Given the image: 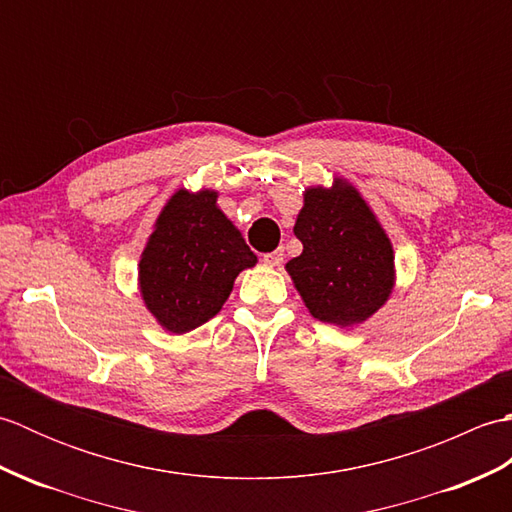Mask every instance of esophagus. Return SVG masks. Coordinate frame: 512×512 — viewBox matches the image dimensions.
Masks as SVG:
<instances>
[{"label":"esophagus","instance_id":"34e87169","mask_svg":"<svg viewBox=\"0 0 512 512\" xmlns=\"http://www.w3.org/2000/svg\"><path fill=\"white\" fill-rule=\"evenodd\" d=\"M264 264L270 268H279L281 264H284V250L277 248V250H273V253L264 255Z\"/></svg>","mask_w":512,"mask_h":512}]
</instances>
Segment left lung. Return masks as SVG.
I'll list each match as a JSON object with an SVG mask.
<instances>
[{
	"label": "left lung",
	"mask_w": 512,
	"mask_h": 512,
	"mask_svg": "<svg viewBox=\"0 0 512 512\" xmlns=\"http://www.w3.org/2000/svg\"><path fill=\"white\" fill-rule=\"evenodd\" d=\"M295 235L303 253L286 270L314 319L352 330L385 306L396 286L394 246L350 180L303 191Z\"/></svg>",
	"instance_id": "left-lung-1"
}]
</instances>
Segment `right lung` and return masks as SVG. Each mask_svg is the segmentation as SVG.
Segmentation results:
<instances>
[{
    "mask_svg": "<svg viewBox=\"0 0 512 512\" xmlns=\"http://www.w3.org/2000/svg\"><path fill=\"white\" fill-rule=\"evenodd\" d=\"M215 189L180 187L162 206L138 262V292L165 332L187 334L213 319L237 275L257 264Z\"/></svg>",
    "mask_w": 512,
    "mask_h": 512,
    "instance_id": "add662e5",
    "label": "right lung"
}]
</instances>
